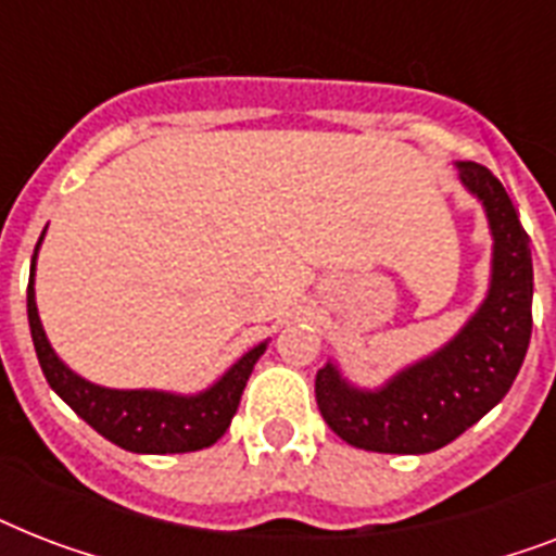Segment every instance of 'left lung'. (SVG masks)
<instances>
[{"label": "left lung", "instance_id": "1", "mask_svg": "<svg viewBox=\"0 0 556 556\" xmlns=\"http://www.w3.org/2000/svg\"><path fill=\"white\" fill-rule=\"evenodd\" d=\"M458 178L482 201L491 225V288L447 346L397 371L380 389L352 387L334 364L317 371L314 395L323 421L357 450L418 456L444 447L508 395L526 361L534 326L526 227L491 169L462 161Z\"/></svg>", "mask_w": 556, "mask_h": 556}]
</instances>
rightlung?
Instances as JSON below:
<instances>
[{
	"label": "right lung",
	"mask_w": 556,
	"mask_h": 556,
	"mask_svg": "<svg viewBox=\"0 0 556 556\" xmlns=\"http://www.w3.org/2000/svg\"><path fill=\"white\" fill-rule=\"evenodd\" d=\"M39 242H42V236H39ZM37 251H34L28 279V326L48 387L54 389L56 395L103 439L129 450V453H192V450L216 444L233 421L244 383L268 343H260L251 352H244L213 387L199 395H176V392H159V389L98 387V383L74 375L56 357L46 331H42L37 300H34Z\"/></svg>",
	"instance_id": "add662e5"
}]
</instances>
